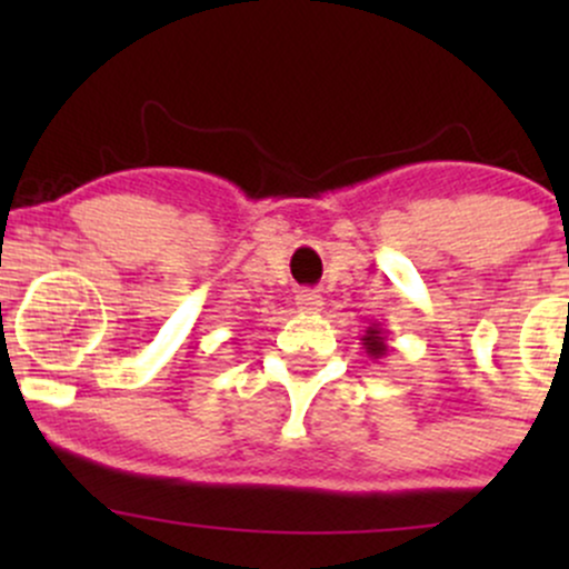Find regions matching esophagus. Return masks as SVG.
<instances>
[{"instance_id":"34e87169","label":"esophagus","mask_w":569,"mask_h":569,"mask_svg":"<svg viewBox=\"0 0 569 569\" xmlns=\"http://www.w3.org/2000/svg\"><path fill=\"white\" fill-rule=\"evenodd\" d=\"M321 305H323V299H321V293H318V291L302 289L297 293V310L305 312V316H312V312H318V310H321Z\"/></svg>"}]
</instances>
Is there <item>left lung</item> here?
I'll use <instances>...</instances> for the list:
<instances>
[{
	"label": "left lung",
	"instance_id": "left-lung-1",
	"mask_svg": "<svg viewBox=\"0 0 569 569\" xmlns=\"http://www.w3.org/2000/svg\"><path fill=\"white\" fill-rule=\"evenodd\" d=\"M361 345H363V350H367L369 358H382V356H388V350H390L380 323L367 326V331H363V337H361Z\"/></svg>",
	"mask_w": 569,
	"mask_h": 569
}]
</instances>
